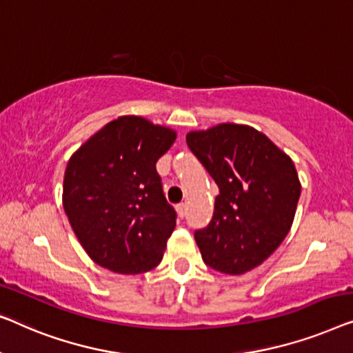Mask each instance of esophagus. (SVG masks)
<instances>
[{
	"label": "esophagus",
	"mask_w": 353,
	"mask_h": 353,
	"mask_svg": "<svg viewBox=\"0 0 353 353\" xmlns=\"http://www.w3.org/2000/svg\"><path fill=\"white\" fill-rule=\"evenodd\" d=\"M176 210H177L179 217H185V214H187V205H185V203H179V205L176 206Z\"/></svg>",
	"instance_id": "esophagus-1"
}]
</instances>
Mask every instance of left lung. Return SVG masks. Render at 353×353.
<instances>
[{"instance_id": "left-lung-1", "label": "left lung", "mask_w": 353, "mask_h": 353, "mask_svg": "<svg viewBox=\"0 0 353 353\" xmlns=\"http://www.w3.org/2000/svg\"><path fill=\"white\" fill-rule=\"evenodd\" d=\"M185 139L219 187L212 219L195 230L203 261L222 274L250 272L281 245L294 221L301 196L294 163L245 125L224 123Z\"/></svg>"}]
</instances>
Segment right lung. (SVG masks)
<instances>
[{"mask_svg":"<svg viewBox=\"0 0 353 353\" xmlns=\"http://www.w3.org/2000/svg\"><path fill=\"white\" fill-rule=\"evenodd\" d=\"M174 141L170 128L120 117L68 160L63 210L96 264L134 275L161 262L177 214L163 193L157 161Z\"/></svg>","mask_w":353,"mask_h":353,"instance_id":"add662e5","label":"right lung"}]
</instances>
